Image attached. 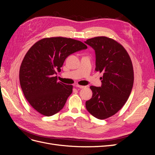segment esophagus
<instances>
[{
    "label": "esophagus",
    "mask_w": 155,
    "mask_h": 155,
    "mask_svg": "<svg viewBox=\"0 0 155 155\" xmlns=\"http://www.w3.org/2000/svg\"><path fill=\"white\" fill-rule=\"evenodd\" d=\"M76 87L79 88H86V86H83V85H76Z\"/></svg>",
    "instance_id": "obj_1"
}]
</instances>
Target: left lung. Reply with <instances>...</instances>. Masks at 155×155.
Listing matches in <instances>:
<instances>
[{
  "instance_id": "1",
  "label": "left lung",
  "mask_w": 155,
  "mask_h": 155,
  "mask_svg": "<svg viewBox=\"0 0 155 155\" xmlns=\"http://www.w3.org/2000/svg\"><path fill=\"white\" fill-rule=\"evenodd\" d=\"M85 43L95 50V70L103 74L101 86L90 87L92 96L86 101V108L95 118L107 119L128 100L134 82L133 63L124 46L111 38L96 37Z\"/></svg>"
}]
</instances>
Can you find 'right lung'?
I'll list each match as a JSON object with an SVG mask.
<instances>
[{"label":"right lung","instance_id":"right-lung-1","mask_svg":"<svg viewBox=\"0 0 155 155\" xmlns=\"http://www.w3.org/2000/svg\"><path fill=\"white\" fill-rule=\"evenodd\" d=\"M86 48L81 41L54 37L38 41L27 51L19 80L26 99L35 110L50 116L63 109L73 86L58 81L55 75L69 55Z\"/></svg>","mask_w":155,"mask_h":155}]
</instances>
